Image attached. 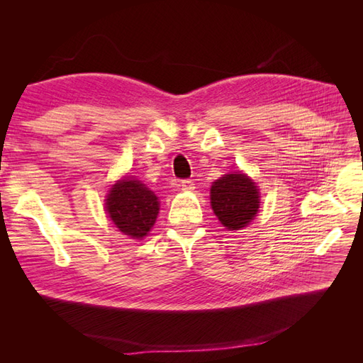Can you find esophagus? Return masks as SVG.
I'll return each mask as SVG.
<instances>
[{
	"instance_id": "34e87169",
	"label": "esophagus",
	"mask_w": 363,
	"mask_h": 363,
	"mask_svg": "<svg viewBox=\"0 0 363 363\" xmlns=\"http://www.w3.org/2000/svg\"><path fill=\"white\" fill-rule=\"evenodd\" d=\"M180 186L183 191H192L194 189V182L192 180H182Z\"/></svg>"
}]
</instances>
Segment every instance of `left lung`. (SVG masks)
I'll return each mask as SVG.
<instances>
[{"mask_svg": "<svg viewBox=\"0 0 363 363\" xmlns=\"http://www.w3.org/2000/svg\"><path fill=\"white\" fill-rule=\"evenodd\" d=\"M259 199L256 183L240 171L225 174L211 188L213 213L228 230L244 228L255 219L260 206Z\"/></svg>", "mask_w": 363, "mask_h": 363, "instance_id": "1", "label": "left lung"}]
</instances>
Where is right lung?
I'll use <instances>...</instances> for the list:
<instances>
[{
    "label": "right lung",
    "instance_id": "obj_1",
    "mask_svg": "<svg viewBox=\"0 0 363 363\" xmlns=\"http://www.w3.org/2000/svg\"><path fill=\"white\" fill-rule=\"evenodd\" d=\"M160 203L139 180H118L108 191L106 211L112 223L128 238L142 239L155 225Z\"/></svg>",
    "mask_w": 363,
    "mask_h": 363
}]
</instances>
